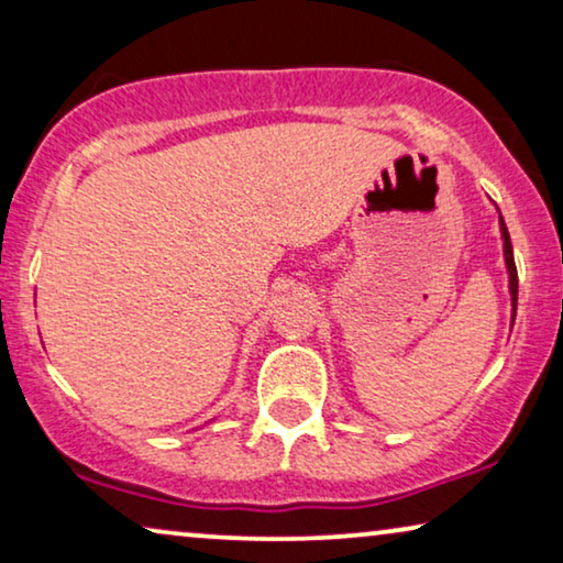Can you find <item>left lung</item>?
I'll list each match as a JSON object with an SVG mask.
<instances>
[{
  "mask_svg": "<svg viewBox=\"0 0 563 563\" xmlns=\"http://www.w3.org/2000/svg\"><path fill=\"white\" fill-rule=\"evenodd\" d=\"M499 235H503V256H505V268H507V282H510L507 287H510V305H512V322H515V310H518V268H515L510 233H507L503 214H499Z\"/></svg>",
  "mask_w": 563,
  "mask_h": 563,
  "instance_id": "1",
  "label": "left lung"
}]
</instances>
